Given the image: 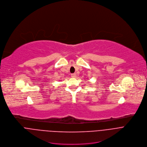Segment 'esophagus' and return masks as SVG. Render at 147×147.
<instances>
[{"label":"esophagus","instance_id":"34e87169","mask_svg":"<svg viewBox=\"0 0 147 147\" xmlns=\"http://www.w3.org/2000/svg\"><path fill=\"white\" fill-rule=\"evenodd\" d=\"M76 74L75 73L71 74V77H72V78H76Z\"/></svg>","mask_w":147,"mask_h":147}]
</instances>
